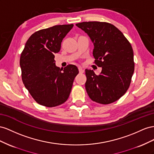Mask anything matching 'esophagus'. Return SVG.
<instances>
[{
  "label": "esophagus",
  "instance_id": "34e87169",
  "mask_svg": "<svg viewBox=\"0 0 154 154\" xmlns=\"http://www.w3.org/2000/svg\"><path fill=\"white\" fill-rule=\"evenodd\" d=\"M78 69H79V73H84V69H83L81 66H79V67H78Z\"/></svg>",
  "mask_w": 154,
  "mask_h": 154
}]
</instances>
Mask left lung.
Returning a JSON list of instances; mask_svg holds the SVG:
<instances>
[{
    "mask_svg": "<svg viewBox=\"0 0 154 154\" xmlns=\"http://www.w3.org/2000/svg\"><path fill=\"white\" fill-rule=\"evenodd\" d=\"M77 27L88 35L94 43L95 63L102 68L99 75L85 69V88L90 98L103 104L119 99L130 86L134 72V51L121 31L104 22H83Z\"/></svg>",
    "mask_w": 154,
    "mask_h": 154,
    "instance_id": "left-lung-1",
    "label": "left lung"
}]
</instances>
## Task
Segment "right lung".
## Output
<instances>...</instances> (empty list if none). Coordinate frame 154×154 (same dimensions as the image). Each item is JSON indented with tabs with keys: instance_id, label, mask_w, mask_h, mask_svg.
<instances>
[{
	"instance_id": "1",
	"label": "right lung",
	"mask_w": 154,
	"mask_h": 154,
	"mask_svg": "<svg viewBox=\"0 0 154 154\" xmlns=\"http://www.w3.org/2000/svg\"><path fill=\"white\" fill-rule=\"evenodd\" d=\"M73 24L56 25L33 33L21 53L22 80L35 101L46 107L59 106L68 99L76 66L69 64L64 69L55 66L56 53ZM63 70V72H62Z\"/></svg>"
}]
</instances>
